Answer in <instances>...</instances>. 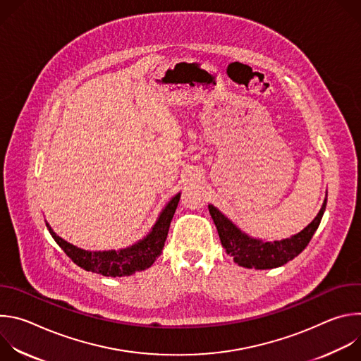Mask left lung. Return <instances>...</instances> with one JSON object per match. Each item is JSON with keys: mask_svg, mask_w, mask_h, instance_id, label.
Instances as JSON below:
<instances>
[{"mask_svg": "<svg viewBox=\"0 0 361 361\" xmlns=\"http://www.w3.org/2000/svg\"><path fill=\"white\" fill-rule=\"evenodd\" d=\"M326 204L327 200H324L316 219L304 230L280 241H263L252 238L233 224L214 205H209V210L217 227L221 245L224 247L226 252L233 257L234 262L245 269L267 270L284 266L307 247L320 226Z\"/></svg>", "mask_w": 361, "mask_h": 361, "instance_id": "obj_1", "label": "left lung"}]
</instances>
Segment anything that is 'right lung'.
<instances>
[{
    "label": "right lung",
    "mask_w": 361,
    "mask_h": 361,
    "mask_svg": "<svg viewBox=\"0 0 361 361\" xmlns=\"http://www.w3.org/2000/svg\"><path fill=\"white\" fill-rule=\"evenodd\" d=\"M178 201L180 192L169 201L156 224H154L151 231L142 240L118 251H87L78 248L59 237L48 223L45 224L56 243L78 267L84 269L85 271L102 274L106 277H126L151 267L152 263L157 260V257L163 251L170 223L176 213Z\"/></svg>",
    "instance_id": "1"
}]
</instances>
